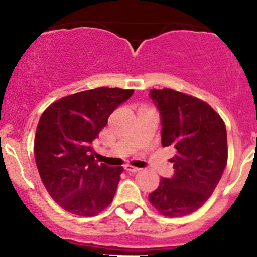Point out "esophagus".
I'll return each mask as SVG.
<instances>
[{
    "instance_id": "esophagus-1",
    "label": "esophagus",
    "mask_w": 257,
    "mask_h": 257,
    "mask_svg": "<svg viewBox=\"0 0 257 257\" xmlns=\"http://www.w3.org/2000/svg\"><path fill=\"white\" fill-rule=\"evenodd\" d=\"M124 169H125L128 173H137V172H139V170H141V169H138V168L131 167V165H126V167L124 168Z\"/></svg>"
}]
</instances>
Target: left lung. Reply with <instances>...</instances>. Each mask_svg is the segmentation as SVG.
<instances>
[{
	"label": "left lung",
	"instance_id": "1",
	"mask_svg": "<svg viewBox=\"0 0 257 257\" xmlns=\"http://www.w3.org/2000/svg\"><path fill=\"white\" fill-rule=\"evenodd\" d=\"M162 115L163 147H174V177L162 178L149 201L168 217H181L205 204L227 163L224 120L204 100L169 88L150 90Z\"/></svg>",
	"mask_w": 257,
	"mask_h": 257
}]
</instances>
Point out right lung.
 Segmentation results:
<instances>
[{
	"instance_id": "add662e5",
	"label": "right lung",
	"mask_w": 257,
	"mask_h": 257,
	"mask_svg": "<svg viewBox=\"0 0 257 257\" xmlns=\"http://www.w3.org/2000/svg\"><path fill=\"white\" fill-rule=\"evenodd\" d=\"M133 89L100 87L67 95L42 113L36 129V164L54 201L78 216L110 205L123 168L98 164L90 143Z\"/></svg>"
}]
</instances>
